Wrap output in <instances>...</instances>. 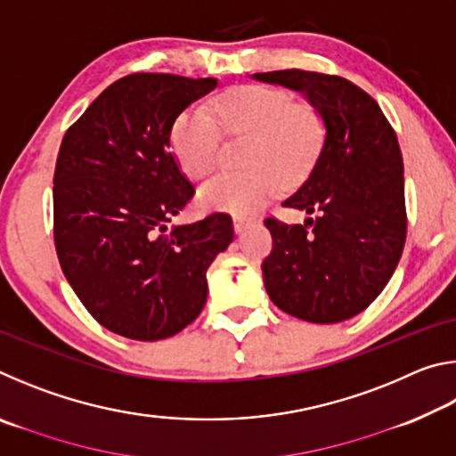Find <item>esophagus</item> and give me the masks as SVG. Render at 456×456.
<instances>
[{
    "instance_id": "obj_1",
    "label": "esophagus",
    "mask_w": 456,
    "mask_h": 456,
    "mask_svg": "<svg viewBox=\"0 0 456 456\" xmlns=\"http://www.w3.org/2000/svg\"><path fill=\"white\" fill-rule=\"evenodd\" d=\"M253 223V217H245V215H235L233 217V225L237 233H243V231L249 227Z\"/></svg>"
}]
</instances>
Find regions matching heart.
<instances>
[{
	"instance_id": "heart-1",
	"label": "heart",
	"mask_w": 456,
	"mask_h": 456,
	"mask_svg": "<svg viewBox=\"0 0 456 456\" xmlns=\"http://www.w3.org/2000/svg\"><path fill=\"white\" fill-rule=\"evenodd\" d=\"M249 134L239 171L213 176L199 191L205 209L245 215L281 191L283 181H302L323 146V122L310 106L293 102L288 92L269 86H239L209 102L191 104L173 120L168 144L184 176L200 181L219 163L221 130Z\"/></svg>"
}]
</instances>
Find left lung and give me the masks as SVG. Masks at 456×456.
I'll list each match as a JSON object with an SVG mask.
<instances>
[{"mask_svg":"<svg viewBox=\"0 0 456 456\" xmlns=\"http://www.w3.org/2000/svg\"><path fill=\"white\" fill-rule=\"evenodd\" d=\"M253 78L302 92L326 125L310 179L283 200L318 217L304 225L264 221L273 239L261 264L265 289L293 318L350 320L386 288L404 249V168L395 128L376 100L342 76L293 68Z\"/></svg>","mask_w":456,"mask_h":456,"instance_id":"8db88e82","label":"left lung"}]
</instances>
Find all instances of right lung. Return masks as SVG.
<instances>
[{
    "label": "right lung",
    "mask_w": 456,
    "mask_h": 456,
    "mask_svg": "<svg viewBox=\"0 0 456 456\" xmlns=\"http://www.w3.org/2000/svg\"><path fill=\"white\" fill-rule=\"evenodd\" d=\"M215 78L130 74L61 138L53 171V245L68 283L100 326L165 339L195 322L207 269L233 241L227 213L167 223L195 195L168 144L173 120Z\"/></svg>",
    "instance_id": "right-lung-1"
}]
</instances>
